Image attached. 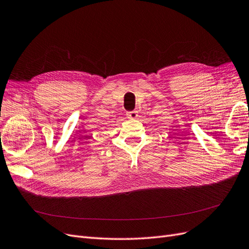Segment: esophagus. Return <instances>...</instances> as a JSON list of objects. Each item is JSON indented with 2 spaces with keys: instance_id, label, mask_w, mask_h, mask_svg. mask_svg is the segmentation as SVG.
<instances>
[{
  "instance_id": "obj_1",
  "label": "esophagus",
  "mask_w": 249,
  "mask_h": 249,
  "mask_svg": "<svg viewBox=\"0 0 249 249\" xmlns=\"http://www.w3.org/2000/svg\"><path fill=\"white\" fill-rule=\"evenodd\" d=\"M126 116L128 119H135L136 117H138V111L136 110H131V111H127L126 113Z\"/></svg>"
}]
</instances>
